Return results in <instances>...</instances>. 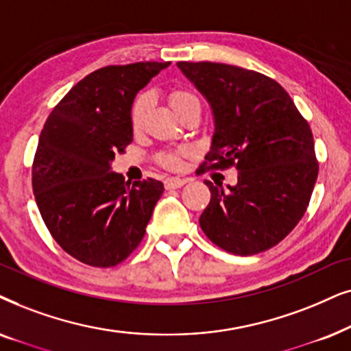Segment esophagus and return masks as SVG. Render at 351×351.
<instances>
[{
    "label": "esophagus",
    "mask_w": 351,
    "mask_h": 351,
    "mask_svg": "<svg viewBox=\"0 0 351 351\" xmlns=\"http://www.w3.org/2000/svg\"><path fill=\"white\" fill-rule=\"evenodd\" d=\"M188 183V180L186 178H175V176H171V178H167L165 180V188L167 189H178L181 186H184Z\"/></svg>",
    "instance_id": "esophagus-1"
}]
</instances>
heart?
Segmentation results:
<instances>
[{
  "label": "heart",
  "mask_w": 351,
  "mask_h": 351,
  "mask_svg": "<svg viewBox=\"0 0 351 351\" xmlns=\"http://www.w3.org/2000/svg\"><path fill=\"white\" fill-rule=\"evenodd\" d=\"M168 101H170L173 110H175L176 114H181L186 107L194 104V102H199V99L193 95V93L186 90L170 91V95H168ZM149 106H151V97H149V95H139L136 99H134L132 110H130V123H132V128L134 132L141 130L144 119H146L147 115ZM191 154H193V151H191L189 147H181V149H175V151L162 152L157 160L162 167L168 168V170H178V168H181V165H183V158L191 156Z\"/></svg>",
  "instance_id": "obj_1"
}]
</instances>
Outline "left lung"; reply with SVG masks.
Returning <instances> with one entry per match:
<instances>
[{
  "label": "left lung",
  "instance_id": "left-lung-1",
  "mask_svg": "<svg viewBox=\"0 0 351 351\" xmlns=\"http://www.w3.org/2000/svg\"><path fill=\"white\" fill-rule=\"evenodd\" d=\"M210 102L212 147L199 171L234 167L237 184L208 186L199 224L219 249L254 255L279 244L300 221L317 178L308 121L287 91L255 70L218 62H178Z\"/></svg>",
  "mask_w": 351,
  "mask_h": 351
}]
</instances>
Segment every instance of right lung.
<instances>
[{
  "label": "right lung",
  "mask_w": 351,
  "mask_h": 351,
  "mask_svg": "<svg viewBox=\"0 0 351 351\" xmlns=\"http://www.w3.org/2000/svg\"><path fill=\"white\" fill-rule=\"evenodd\" d=\"M168 65L95 70L60 99L41 130L32 165L36 205L54 241L82 263L110 268L143 241L163 184L125 183L110 162L133 141L134 96Z\"/></svg>",
  "instance_id": "obj_1"
}]
</instances>
